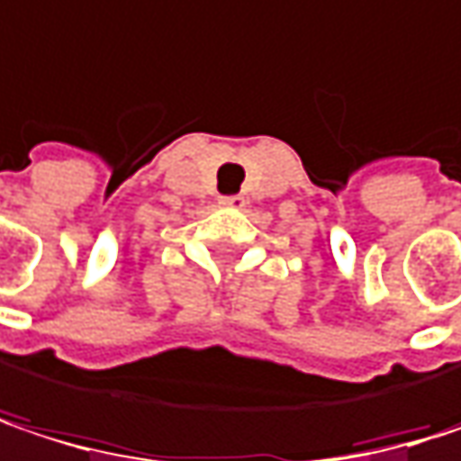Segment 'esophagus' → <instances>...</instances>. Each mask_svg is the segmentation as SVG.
Instances as JSON below:
<instances>
[{
    "label": "esophagus",
    "instance_id": "34e87169",
    "mask_svg": "<svg viewBox=\"0 0 461 461\" xmlns=\"http://www.w3.org/2000/svg\"><path fill=\"white\" fill-rule=\"evenodd\" d=\"M221 205H234V208H242V205H245V197H242V194L221 197Z\"/></svg>",
    "mask_w": 461,
    "mask_h": 461
}]
</instances>
